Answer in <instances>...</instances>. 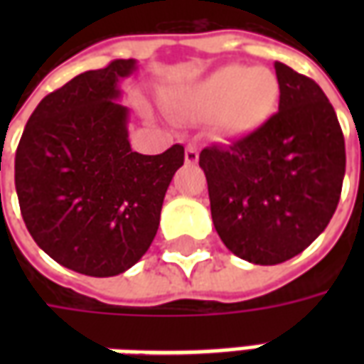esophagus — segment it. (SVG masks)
Instances as JSON below:
<instances>
[{
    "label": "esophagus",
    "instance_id": "1",
    "mask_svg": "<svg viewBox=\"0 0 364 364\" xmlns=\"http://www.w3.org/2000/svg\"><path fill=\"white\" fill-rule=\"evenodd\" d=\"M185 161H187V164H197L198 161L197 146H193V144H189V146H187V150H185Z\"/></svg>",
    "mask_w": 364,
    "mask_h": 364
}]
</instances>
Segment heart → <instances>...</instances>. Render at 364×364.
Wrapping results in <instances>:
<instances>
[{
	"mask_svg": "<svg viewBox=\"0 0 364 364\" xmlns=\"http://www.w3.org/2000/svg\"><path fill=\"white\" fill-rule=\"evenodd\" d=\"M279 95L281 85L273 70L230 64L198 82L187 101L197 114H216L218 127L237 136L263 127L277 109Z\"/></svg>",
	"mask_w": 364,
	"mask_h": 364,
	"instance_id": "1",
	"label": "heart"
}]
</instances>
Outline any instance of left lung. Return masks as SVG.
I'll list each match as a JSON object with an SVG mask.
<instances>
[{"instance_id":"1","label":"left lung","mask_w":364,"mask_h":364,"mask_svg":"<svg viewBox=\"0 0 364 364\" xmlns=\"http://www.w3.org/2000/svg\"><path fill=\"white\" fill-rule=\"evenodd\" d=\"M279 112L230 146L198 156L214 228L230 252L255 265L292 259L326 230L345 175V140L318 83L274 62Z\"/></svg>"}]
</instances>
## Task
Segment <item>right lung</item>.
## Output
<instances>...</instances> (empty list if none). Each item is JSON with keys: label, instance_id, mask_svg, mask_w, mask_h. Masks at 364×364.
I'll return each mask as SVG.
<instances>
[{"label": "right lung", "instance_id": "add662e5", "mask_svg": "<svg viewBox=\"0 0 364 364\" xmlns=\"http://www.w3.org/2000/svg\"><path fill=\"white\" fill-rule=\"evenodd\" d=\"M136 60L75 75L38 103L15 154L21 214L52 259L90 277H114L156 237L164 197L185 148L132 151L120 80Z\"/></svg>", "mask_w": 364, "mask_h": 364}]
</instances>
